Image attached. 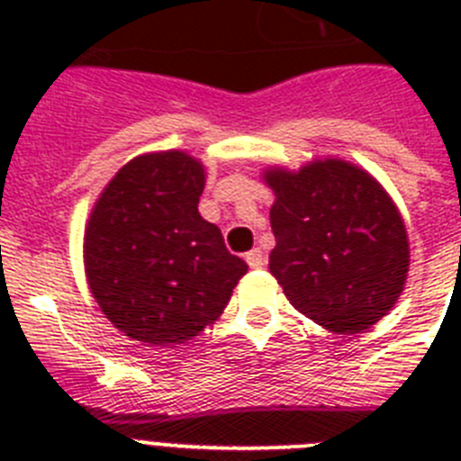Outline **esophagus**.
Instances as JSON below:
<instances>
[{
	"mask_svg": "<svg viewBox=\"0 0 461 461\" xmlns=\"http://www.w3.org/2000/svg\"><path fill=\"white\" fill-rule=\"evenodd\" d=\"M244 258H247L249 267H254V270H258V267L266 266V256H263V251H260V249L247 251V256H244Z\"/></svg>",
	"mask_w": 461,
	"mask_h": 461,
	"instance_id": "1",
	"label": "esophagus"
}]
</instances>
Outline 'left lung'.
I'll list each match as a JSON object with an SVG mask.
<instances>
[{
  "instance_id": "left-lung-1",
  "label": "left lung",
  "mask_w": 461,
  "mask_h": 461,
  "mask_svg": "<svg viewBox=\"0 0 461 461\" xmlns=\"http://www.w3.org/2000/svg\"><path fill=\"white\" fill-rule=\"evenodd\" d=\"M263 180L275 191L270 272L293 307L339 335L378 323L404 291L411 254L385 189L341 158L267 168Z\"/></svg>"
}]
</instances>
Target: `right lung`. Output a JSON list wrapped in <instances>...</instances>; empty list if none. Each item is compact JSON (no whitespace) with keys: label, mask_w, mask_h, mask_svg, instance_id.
Segmentation results:
<instances>
[{"label":"right lung","mask_w":461,"mask_h":461,"mask_svg":"<svg viewBox=\"0 0 461 461\" xmlns=\"http://www.w3.org/2000/svg\"><path fill=\"white\" fill-rule=\"evenodd\" d=\"M205 168L168 149L131 158L85 228V275L105 319L131 339L175 346L221 316L247 263L198 212Z\"/></svg>","instance_id":"1"}]
</instances>
